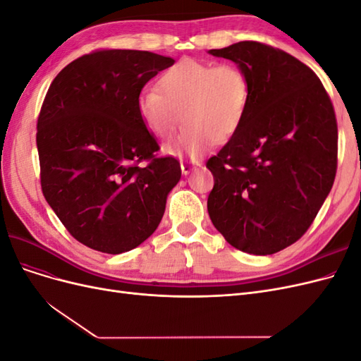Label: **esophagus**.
<instances>
[{
	"label": "esophagus",
	"instance_id": "34e87169",
	"mask_svg": "<svg viewBox=\"0 0 361 361\" xmlns=\"http://www.w3.org/2000/svg\"><path fill=\"white\" fill-rule=\"evenodd\" d=\"M180 167H182V173L187 176V174H190L192 170L200 167V162L199 161H182Z\"/></svg>",
	"mask_w": 361,
	"mask_h": 361
}]
</instances>
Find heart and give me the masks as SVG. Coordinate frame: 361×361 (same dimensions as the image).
<instances>
[{
    "instance_id": "b5f03b06",
    "label": "heart",
    "mask_w": 361,
    "mask_h": 361,
    "mask_svg": "<svg viewBox=\"0 0 361 361\" xmlns=\"http://www.w3.org/2000/svg\"><path fill=\"white\" fill-rule=\"evenodd\" d=\"M248 101L250 82L236 64L182 59L161 75L158 89L141 90L138 113L159 138L171 137L183 118L182 134L167 150L200 157L238 133Z\"/></svg>"
}]
</instances>
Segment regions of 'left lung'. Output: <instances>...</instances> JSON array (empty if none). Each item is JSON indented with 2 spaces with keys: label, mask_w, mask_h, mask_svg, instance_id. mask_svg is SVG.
I'll return each mask as SVG.
<instances>
[{
  "label": "left lung",
  "mask_w": 361,
  "mask_h": 361,
  "mask_svg": "<svg viewBox=\"0 0 361 361\" xmlns=\"http://www.w3.org/2000/svg\"><path fill=\"white\" fill-rule=\"evenodd\" d=\"M235 61L250 82L238 133L206 167L212 224L226 241L267 256L307 232L337 170V122L316 73L290 54L245 40L209 51Z\"/></svg>",
  "instance_id": "1"
}]
</instances>
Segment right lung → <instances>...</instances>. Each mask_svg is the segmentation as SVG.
I'll use <instances>...</instances> for the list:
<instances>
[{
  "mask_svg": "<svg viewBox=\"0 0 361 361\" xmlns=\"http://www.w3.org/2000/svg\"><path fill=\"white\" fill-rule=\"evenodd\" d=\"M171 57L96 49L51 82L37 118L42 192L76 241L108 255L138 247L157 231L180 179L138 113L146 82Z\"/></svg>",
  "mask_w": 361,
  "mask_h": 361,
  "instance_id": "obj_1",
  "label": "right lung"
}]
</instances>
